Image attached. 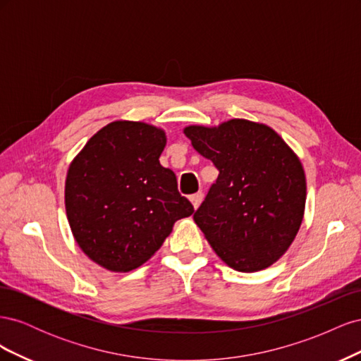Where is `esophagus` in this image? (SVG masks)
Returning <instances> with one entry per match:
<instances>
[{
	"mask_svg": "<svg viewBox=\"0 0 361 361\" xmlns=\"http://www.w3.org/2000/svg\"><path fill=\"white\" fill-rule=\"evenodd\" d=\"M190 200H191V203H192V206H194V209H197V207L202 204V202H203V192H197V194H192L191 197H190Z\"/></svg>",
	"mask_w": 361,
	"mask_h": 361,
	"instance_id": "34e87169",
	"label": "esophagus"
}]
</instances>
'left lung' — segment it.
Returning <instances> with one entry per match:
<instances>
[{
    "label": "left lung",
    "mask_w": 361,
    "mask_h": 361,
    "mask_svg": "<svg viewBox=\"0 0 361 361\" xmlns=\"http://www.w3.org/2000/svg\"><path fill=\"white\" fill-rule=\"evenodd\" d=\"M183 134L220 171L192 216L206 241L236 271L271 267L304 218L307 188L300 158L274 129L245 118L190 125Z\"/></svg>",
    "instance_id": "8db88e82"
}]
</instances>
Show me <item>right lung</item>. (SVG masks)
I'll return each instance as SVG.
<instances>
[{
	"instance_id": "obj_1",
	"label": "right lung",
	"mask_w": 361,
	"mask_h": 361,
	"mask_svg": "<svg viewBox=\"0 0 361 361\" xmlns=\"http://www.w3.org/2000/svg\"><path fill=\"white\" fill-rule=\"evenodd\" d=\"M166 130L116 120L87 141L68 170L64 204L82 253L114 272L154 256L173 226L194 212L178 191L176 174L159 157Z\"/></svg>"
}]
</instances>
